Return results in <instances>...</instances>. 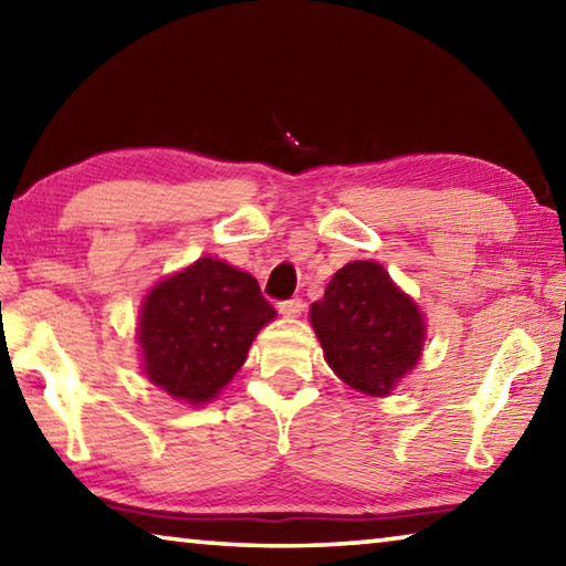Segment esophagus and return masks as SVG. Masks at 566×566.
<instances>
[{
    "label": "esophagus",
    "instance_id": "obj_1",
    "mask_svg": "<svg viewBox=\"0 0 566 566\" xmlns=\"http://www.w3.org/2000/svg\"><path fill=\"white\" fill-rule=\"evenodd\" d=\"M304 310V302L302 300H284L280 302V312L284 314V317H300Z\"/></svg>",
    "mask_w": 566,
    "mask_h": 566
}]
</instances>
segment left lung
<instances>
[{
  "instance_id": "1",
  "label": "left lung",
  "mask_w": 566,
  "mask_h": 566,
  "mask_svg": "<svg viewBox=\"0 0 566 566\" xmlns=\"http://www.w3.org/2000/svg\"><path fill=\"white\" fill-rule=\"evenodd\" d=\"M324 359L344 385L385 397L415 369L427 324L379 262H349L310 310Z\"/></svg>"
}]
</instances>
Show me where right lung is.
Masks as SVG:
<instances>
[{
  "label": "right lung",
  "mask_w": 566,
  "mask_h": 566,
  "mask_svg": "<svg viewBox=\"0 0 566 566\" xmlns=\"http://www.w3.org/2000/svg\"><path fill=\"white\" fill-rule=\"evenodd\" d=\"M139 312L147 379L187 405L214 399L276 317L252 274L212 256L151 286Z\"/></svg>",
  "instance_id": "obj_1"
}]
</instances>
